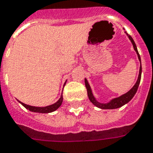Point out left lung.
<instances>
[{"instance_id": "1", "label": "left lung", "mask_w": 153, "mask_h": 153, "mask_svg": "<svg viewBox=\"0 0 153 153\" xmlns=\"http://www.w3.org/2000/svg\"><path fill=\"white\" fill-rule=\"evenodd\" d=\"M126 34L127 35V37L129 38V39L130 40L131 43L133 45V47H134V49L135 50L136 53H137V57H138L139 61H140V69H139V74L138 77H137V82L134 84V85L133 86L131 89L129 90L127 93L126 94H123L121 96L118 97L113 98L111 100H110L107 103H101L100 101H98L97 100V98L94 97V94H93V91H92V89L89 85V82H88V80L85 78V87H86V89H87V94L88 97H89V100L91 101L92 104L94 105H95L96 107L99 108L100 109H115V108H119L120 107L123 106L124 105H126L127 103L130 101L134 96L135 95V94L137 93V90L138 89L139 84H140V82H141V57H140V55H139L138 51H137V46H136V44H135L134 41L132 38V37L130 35H129L128 33L125 31Z\"/></svg>"}]
</instances>
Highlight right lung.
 <instances>
[{
  "instance_id": "right-lung-1",
  "label": "right lung",
  "mask_w": 153,
  "mask_h": 153,
  "mask_svg": "<svg viewBox=\"0 0 153 153\" xmlns=\"http://www.w3.org/2000/svg\"><path fill=\"white\" fill-rule=\"evenodd\" d=\"M67 81L64 83V85H65ZM19 102L20 103L21 105H23V107H25L26 108L28 109L29 111H33V112H37V113H50L53 112V111H55L56 110L59 108L60 105H62V102H63V92H62V94L59 99L57 100L56 102L53 104V105H48V106L45 107H36V106H31V105H26L24 103L21 102L19 100H18Z\"/></svg>"
}]
</instances>
